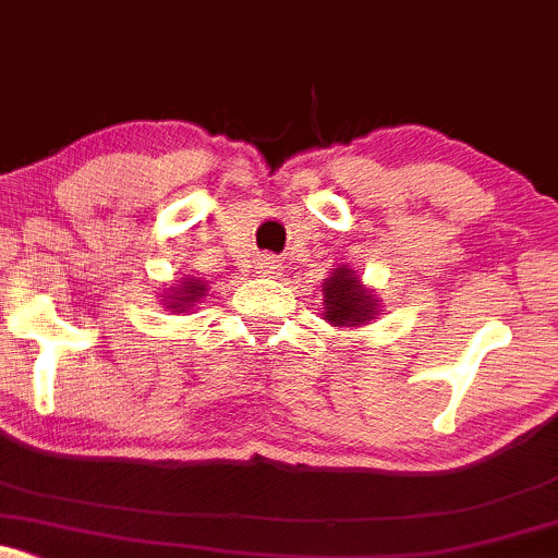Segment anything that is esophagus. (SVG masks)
<instances>
[{
	"label": "esophagus",
	"instance_id": "34e87169",
	"mask_svg": "<svg viewBox=\"0 0 558 558\" xmlns=\"http://www.w3.org/2000/svg\"><path fill=\"white\" fill-rule=\"evenodd\" d=\"M279 271H281V263L274 255H263L260 260H257V274H260V277L274 279V277H279Z\"/></svg>",
	"mask_w": 558,
	"mask_h": 558
}]
</instances>
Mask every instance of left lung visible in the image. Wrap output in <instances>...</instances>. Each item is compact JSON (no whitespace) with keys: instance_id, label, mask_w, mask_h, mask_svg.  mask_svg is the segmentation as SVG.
<instances>
[{"instance_id":"obj_1","label":"left lung","mask_w":558,"mask_h":558,"mask_svg":"<svg viewBox=\"0 0 558 558\" xmlns=\"http://www.w3.org/2000/svg\"><path fill=\"white\" fill-rule=\"evenodd\" d=\"M322 316L338 329H359L373 325L380 314V298L373 287H364L351 266H338L322 281Z\"/></svg>"}]
</instances>
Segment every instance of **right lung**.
Returning a JSON list of instances; mask_svg holds the SVG:
<instances>
[{
    "label": "right lung",
    "instance_id": "obj_1",
    "mask_svg": "<svg viewBox=\"0 0 558 558\" xmlns=\"http://www.w3.org/2000/svg\"><path fill=\"white\" fill-rule=\"evenodd\" d=\"M209 281H202L199 277H191L185 274L183 279H175V284L165 287L161 290V305L172 314H194V305L207 295Z\"/></svg>",
    "mask_w": 558,
    "mask_h": 558
}]
</instances>
